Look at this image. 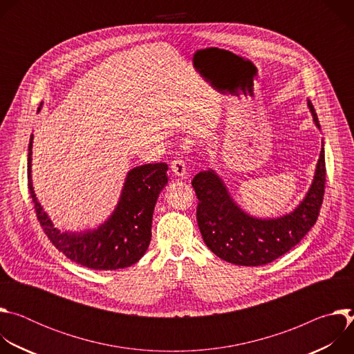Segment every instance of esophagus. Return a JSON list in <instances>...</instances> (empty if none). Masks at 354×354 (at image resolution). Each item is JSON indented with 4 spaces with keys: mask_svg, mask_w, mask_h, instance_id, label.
Wrapping results in <instances>:
<instances>
[{
    "mask_svg": "<svg viewBox=\"0 0 354 354\" xmlns=\"http://www.w3.org/2000/svg\"><path fill=\"white\" fill-rule=\"evenodd\" d=\"M171 171L174 172L175 176L185 178L186 176V164L183 158H175L171 164Z\"/></svg>",
    "mask_w": 354,
    "mask_h": 354,
    "instance_id": "1",
    "label": "esophagus"
}]
</instances>
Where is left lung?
<instances>
[{"instance_id": "obj_1", "label": "left lung", "mask_w": 354, "mask_h": 354, "mask_svg": "<svg viewBox=\"0 0 354 354\" xmlns=\"http://www.w3.org/2000/svg\"><path fill=\"white\" fill-rule=\"evenodd\" d=\"M315 124L318 116L308 100ZM325 151L319 161L311 189L302 203L288 216L259 220L243 213L230 197L223 180L213 171L198 172L192 186L198 198L197 224L206 245L214 254L235 265H268L294 248L318 220L326 180Z\"/></svg>"}]
</instances>
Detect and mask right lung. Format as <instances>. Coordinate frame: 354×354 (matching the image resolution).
<instances>
[{
  "mask_svg": "<svg viewBox=\"0 0 354 354\" xmlns=\"http://www.w3.org/2000/svg\"><path fill=\"white\" fill-rule=\"evenodd\" d=\"M32 140L33 137L28 153V187L36 217L50 242L70 261L95 270L124 269L138 262L151 241L153 213L158 194L168 182V165L157 162L136 167L127 174L119 205L105 224L93 231L66 232L50 221L33 192Z\"/></svg>",
  "mask_w": 354,
  "mask_h": 354,
  "instance_id": "obj_1",
  "label": "right lung"
}]
</instances>
